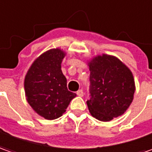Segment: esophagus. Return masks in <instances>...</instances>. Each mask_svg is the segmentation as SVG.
<instances>
[{
    "instance_id": "esophagus-1",
    "label": "esophagus",
    "mask_w": 152,
    "mask_h": 152,
    "mask_svg": "<svg viewBox=\"0 0 152 152\" xmlns=\"http://www.w3.org/2000/svg\"><path fill=\"white\" fill-rule=\"evenodd\" d=\"M76 94H77V96H79V97H83V95H84V93H83V91L82 90H78L77 92H76Z\"/></svg>"
}]
</instances>
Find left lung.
Here are the masks:
<instances>
[{
  "label": "left lung",
  "mask_w": 152,
  "mask_h": 152,
  "mask_svg": "<svg viewBox=\"0 0 152 152\" xmlns=\"http://www.w3.org/2000/svg\"><path fill=\"white\" fill-rule=\"evenodd\" d=\"M90 71V99L86 101L92 117L107 122L123 115L135 91L133 74L113 55H96L87 61Z\"/></svg>",
  "instance_id": "obj_1"
}]
</instances>
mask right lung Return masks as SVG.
Returning a JSON list of instances; mask_svg holds the SVG:
<instances>
[{
  "instance_id": "right-lung-1",
  "label": "right lung",
  "mask_w": 152,
  "mask_h": 152,
  "mask_svg": "<svg viewBox=\"0 0 152 152\" xmlns=\"http://www.w3.org/2000/svg\"><path fill=\"white\" fill-rule=\"evenodd\" d=\"M66 53L60 48L40 55L29 67L24 78V90L29 105L48 120L60 118L76 94L68 91L61 62Z\"/></svg>"
}]
</instances>
